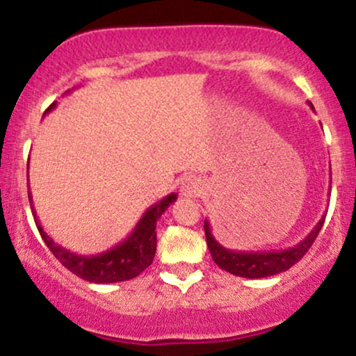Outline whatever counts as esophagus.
<instances>
[{"mask_svg": "<svg viewBox=\"0 0 356 356\" xmlns=\"http://www.w3.org/2000/svg\"><path fill=\"white\" fill-rule=\"evenodd\" d=\"M202 192V182L195 177L184 179L181 184V194L184 197H197Z\"/></svg>", "mask_w": 356, "mask_h": 356, "instance_id": "obj_1", "label": "esophagus"}]
</instances>
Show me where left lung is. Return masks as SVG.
<instances>
[{
  "label": "left lung",
  "instance_id": "left-lung-1",
  "mask_svg": "<svg viewBox=\"0 0 356 356\" xmlns=\"http://www.w3.org/2000/svg\"><path fill=\"white\" fill-rule=\"evenodd\" d=\"M308 105L314 110L312 102ZM323 222H325V216L318 220L316 226L313 227L306 238L298 243L296 246L288 249H280V251H234V249L224 248L218 239L214 238L211 231L209 220L204 219V231H206V243L209 248L212 259L218 264L220 269L231 273L234 276L241 277H251V280H257V277H268L280 275V273L286 271L291 266H295L298 261L303 257L312 244L316 239L318 232L321 231Z\"/></svg>",
  "mask_w": 356,
  "mask_h": 356
}]
</instances>
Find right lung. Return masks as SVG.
Returning a JSON list of instances; mask_svg holds the SVG:
<instances>
[{"label": "right lung", "instance_id": "add662e5", "mask_svg": "<svg viewBox=\"0 0 356 356\" xmlns=\"http://www.w3.org/2000/svg\"><path fill=\"white\" fill-rule=\"evenodd\" d=\"M70 93V90H67ZM56 107V102L48 107L47 112H50ZM28 199H30L31 211H33V218L38 227L40 234L44 241L50 251L55 254L56 259L63 264L68 271L76 275L81 280L90 281V283L97 284H107V283H120V281L132 280L140 275L144 269H147L152 264L155 249H157V220L164 214L167 207L177 199V194L170 192L164 199L155 202L149 209L144 212L137 226L130 232L122 243L115 244L113 248L107 249V251L100 252V254L83 256L76 254V252L70 251V249L63 248L61 244L55 243L50 236L43 229L40 224L38 218H36V211L33 207V199H31V192H28Z\"/></svg>", "mask_w": 356, "mask_h": 356}]
</instances>
